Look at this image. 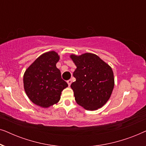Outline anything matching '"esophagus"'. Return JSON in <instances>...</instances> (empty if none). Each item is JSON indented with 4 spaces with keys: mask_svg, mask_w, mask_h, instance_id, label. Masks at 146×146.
<instances>
[{
    "mask_svg": "<svg viewBox=\"0 0 146 146\" xmlns=\"http://www.w3.org/2000/svg\"><path fill=\"white\" fill-rule=\"evenodd\" d=\"M67 83H68V86H70V84H72V80H67Z\"/></svg>",
    "mask_w": 146,
    "mask_h": 146,
    "instance_id": "1",
    "label": "esophagus"
}]
</instances>
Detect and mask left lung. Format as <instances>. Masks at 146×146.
<instances>
[{"label":"left lung","mask_w":146,"mask_h":146,"mask_svg":"<svg viewBox=\"0 0 146 146\" xmlns=\"http://www.w3.org/2000/svg\"><path fill=\"white\" fill-rule=\"evenodd\" d=\"M70 58L77 67L73 73L76 81L70 86L76 102L87 110L102 108L110 98L114 86L111 68L92 53L72 54Z\"/></svg>","instance_id":"8db88e82"}]
</instances>
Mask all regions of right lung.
<instances>
[{
  "mask_svg": "<svg viewBox=\"0 0 146 146\" xmlns=\"http://www.w3.org/2000/svg\"><path fill=\"white\" fill-rule=\"evenodd\" d=\"M59 56L54 51L46 52L38 58L25 71L24 88L34 104L48 108L58 102L62 91L68 84L61 77L56 64Z\"/></svg>",
  "mask_w": 146,
  "mask_h": 146,
  "instance_id": "obj_1",
  "label": "right lung"
}]
</instances>
